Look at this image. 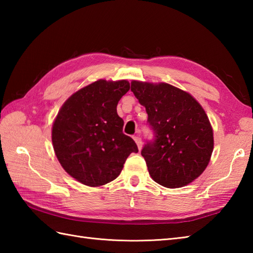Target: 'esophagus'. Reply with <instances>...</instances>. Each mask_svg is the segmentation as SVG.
<instances>
[{"label":"esophagus","mask_w":253,"mask_h":253,"mask_svg":"<svg viewBox=\"0 0 253 253\" xmlns=\"http://www.w3.org/2000/svg\"><path fill=\"white\" fill-rule=\"evenodd\" d=\"M133 140L136 141L137 146H138V149H139V150H141V148H142V141H141V138H140V137H138V136H136V137H133Z\"/></svg>","instance_id":"esophagus-1"}]
</instances>
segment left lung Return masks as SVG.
Listing matches in <instances>:
<instances>
[{"instance_id":"1","label":"left lung","mask_w":253,"mask_h":253,"mask_svg":"<svg viewBox=\"0 0 253 253\" xmlns=\"http://www.w3.org/2000/svg\"><path fill=\"white\" fill-rule=\"evenodd\" d=\"M131 91L146 107L155 140L143 147L151 178L166 188H180L200 176L211 159L213 129L193 96L165 83L131 82Z\"/></svg>"}]
</instances>
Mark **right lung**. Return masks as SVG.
<instances>
[{"mask_svg":"<svg viewBox=\"0 0 253 253\" xmlns=\"http://www.w3.org/2000/svg\"><path fill=\"white\" fill-rule=\"evenodd\" d=\"M130 88L127 80L100 79L65 101L52 126V143L67 174L89 187L103 186L121 174L136 142L123 133L118 101Z\"/></svg>","mask_w":253,"mask_h":253,"instance_id":"add662e5","label":"right lung"}]
</instances>
